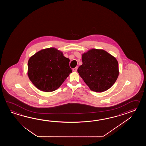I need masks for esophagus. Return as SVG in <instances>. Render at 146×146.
I'll return each instance as SVG.
<instances>
[{
  "mask_svg": "<svg viewBox=\"0 0 146 146\" xmlns=\"http://www.w3.org/2000/svg\"><path fill=\"white\" fill-rule=\"evenodd\" d=\"M78 67H76L75 68L73 69V71L74 72H76L77 71Z\"/></svg>",
  "mask_w": 146,
  "mask_h": 146,
  "instance_id": "obj_1",
  "label": "esophagus"
}]
</instances>
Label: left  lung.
<instances>
[{
    "label": "left lung",
    "instance_id": "obj_1",
    "mask_svg": "<svg viewBox=\"0 0 146 146\" xmlns=\"http://www.w3.org/2000/svg\"><path fill=\"white\" fill-rule=\"evenodd\" d=\"M82 61L78 72L93 91L102 92L108 90L118 78V62L104 50H89L82 54Z\"/></svg>",
    "mask_w": 146,
    "mask_h": 146
}]
</instances>
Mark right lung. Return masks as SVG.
I'll list each match as a JSON object with an SVG mask.
<instances>
[{
  "instance_id": "right-lung-1",
  "label": "right lung",
  "mask_w": 146,
  "mask_h": 146,
  "mask_svg": "<svg viewBox=\"0 0 146 146\" xmlns=\"http://www.w3.org/2000/svg\"><path fill=\"white\" fill-rule=\"evenodd\" d=\"M70 60L54 47L43 49L28 60V76L34 86L44 92L57 89L72 73Z\"/></svg>"
}]
</instances>
